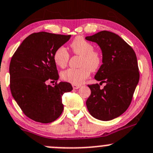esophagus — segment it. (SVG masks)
Returning a JSON list of instances; mask_svg holds the SVG:
<instances>
[{"instance_id": "34e87169", "label": "esophagus", "mask_w": 153, "mask_h": 153, "mask_svg": "<svg viewBox=\"0 0 153 153\" xmlns=\"http://www.w3.org/2000/svg\"><path fill=\"white\" fill-rule=\"evenodd\" d=\"M81 85H78V84H72V88H73L74 89H79L80 87H81Z\"/></svg>"}]
</instances>
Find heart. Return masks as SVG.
Returning <instances> with one entry per match:
<instances>
[{
	"mask_svg": "<svg viewBox=\"0 0 153 153\" xmlns=\"http://www.w3.org/2000/svg\"><path fill=\"white\" fill-rule=\"evenodd\" d=\"M75 55L81 56L80 68H70L61 73L64 81L72 84H79L89 77L91 71H97L102 64V55L98 50L94 49L92 43L82 36H77L70 45ZM70 59V53L65 48L59 47L53 54V61L59 67L64 68Z\"/></svg>",
	"mask_w": 153,
	"mask_h": 153,
	"instance_id": "b5f03b06",
	"label": "heart"
}]
</instances>
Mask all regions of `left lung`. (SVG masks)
<instances>
[{"mask_svg":"<svg viewBox=\"0 0 153 153\" xmlns=\"http://www.w3.org/2000/svg\"><path fill=\"white\" fill-rule=\"evenodd\" d=\"M86 39L97 43L102 52V64L95 78L100 83L88 85L91 94L86 103L92 117L108 121L122 115L131 105L139 81L135 51L112 32L102 30ZM106 83L103 89L100 85Z\"/></svg>","mask_w":153,"mask_h":153,"instance_id":"left-lung-1","label":"left lung"}]
</instances>
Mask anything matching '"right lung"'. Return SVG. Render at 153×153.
Here are the masks:
<instances>
[{
  "label": "right lung",
  "instance_id": "1",
  "mask_svg": "<svg viewBox=\"0 0 153 153\" xmlns=\"http://www.w3.org/2000/svg\"><path fill=\"white\" fill-rule=\"evenodd\" d=\"M70 36L44 31L31 33L12 56L9 65L11 92L24 114L33 121L52 123L63 111L62 96L72 87L67 82L57 83L59 74L53 54ZM49 79L56 81L55 87L46 84Z\"/></svg>",
  "mask_w": 153,
  "mask_h": 153
}]
</instances>
